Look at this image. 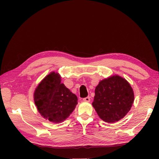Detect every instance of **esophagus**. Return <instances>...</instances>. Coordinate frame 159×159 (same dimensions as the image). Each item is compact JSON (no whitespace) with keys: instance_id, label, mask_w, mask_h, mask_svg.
Wrapping results in <instances>:
<instances>
[{"instance_id":"1","label":"esophagus","mask_w":159,"mask_h":159,"mask_svg":"<svg viewBox=\"0 0 159 159\" xmlns=\"http://www.w3.org/2000/svg\"><path fill=\"white\" fill-rule=\"evenodd\" d=\"M83 101H84V102H90V98L89 97L85 98L83 99Z\"/></svg>"}]
</instances>
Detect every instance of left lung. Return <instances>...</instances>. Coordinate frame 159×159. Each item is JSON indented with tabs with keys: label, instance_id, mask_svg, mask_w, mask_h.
Instances as JSON below:
<instances>
[{
	"label": "left lung",
	"instance_id": "obj_1",
	"mask_svg": "<svg viewBox=\"0 0 159 159\" xmlns=\"http://www.w3.org/2000/svg\"><path fill=\"white\" fill-rule=\"evenodd\" d=\"M134 97L128 81L113 75L99 81L95 89L92 105L101 119L113 123L125 116L133 104Z\"/></svg>",
	"mask_w": 159,
	"mask_h": 159
}]
</instances>
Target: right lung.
<instances>
[{
  "label": "right lung",
  "instance_id": "1",
  "mask_svg": "<svg viewBox=\"0 0 159 159\" xmlns=\"http://www.w3.org/2000/svg\"><path fill=\"white\" fill-rule=\"evenodd\" d=\"M34 101L41 116L59 123L68 118L78 104L77 96L61 83V76L52 71L38 85Z\"/></svg>",
  "mask_w": 159,
  "mask_h": 159
}]
</instances>
